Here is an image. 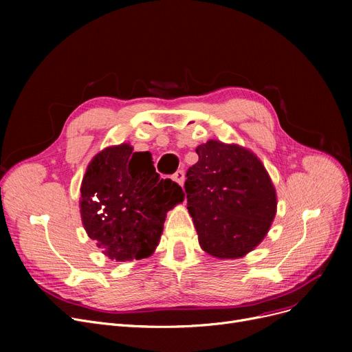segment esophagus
Returning a JSON list of instances; mask_svg holds the SVG:
<instances>
[{
    "mask_svg": "<svg viewBox=\"0 0 352 352\" xmlns=\"http://www.w3.org/2000/svg\"><path fill=\"white\" fill-rule=\"evenodd\" d=\"M173 179L178 184V186H184V181H186V175H184V171H182V170H178V171L173 175Z\"/></svg>",
    "mask_w": 352,
    "mask_h": 352,
    "instance_id": "34e87169",
    "label": "esophagus"
}]
</instances>
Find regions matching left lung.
<instances>
[{
  "label": "left lung",
  "mask_w": 352,
  "mask_h": 352,
  "mask_svg": "<svg viewBox=\"0 0 352 352\" xmlns=\"http://www.w3.org/2000/svg\"><path fill=\"white\" fill-rule=\"evenodd\" d=\"M195 151L198 162L190 166L184 188L199 247L219 260L241 258L271 228L274 184L261 160L241 145L210 140Z\"/></svg>",
  "instance_id": "obj_1"
}]
</instances>
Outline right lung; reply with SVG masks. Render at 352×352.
<instances>
[{"label": "right lung", "instance_id": "right-lung-1", "mask_svg": "<svg viewBox=\"0 0 352 352\" xmlns=\"http://www.w3.org/2000/svg\"><path fill=\"white\" fill-rule=\"evenodd\" d=\"M153 164L150 153H134L122 142L104 148L87 166L81 221L109 260L150 256L160 243L166 212L186 197L178 184L161 179Z\"/></svg>", "mask_w": 352, "mask_h": 352}]
</instances>
